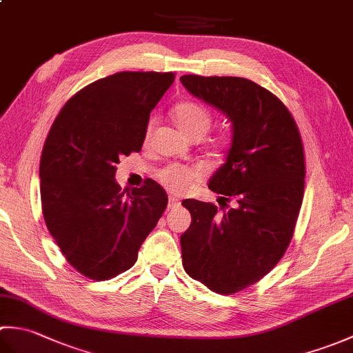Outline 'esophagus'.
<instances>
[{
    "label": "esophagus",
    "mask_w": 353,
    "mask_h": 353,
    "mask_svg": "<svg viewBox=\"0 0 353 353\" xmlns=\"http://www.w3.org/2000/svg\"><path fill=\"white\" fill-rule=\"evenodd\" d=\"M179 205H181V201H179V199L176 196H170L168 197V209H174Z\"/></svg>",
    "instance_id": "obj_1"
}]
</instances>
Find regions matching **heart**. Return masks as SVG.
Instances as JSON below:
<instances>
[{"label":"heart","instance_id":"1","mask_svg":"<svg viewBox=\"0 0 353 353\" xmlns=\"http://www.w3.org/2000/svg\"><path fill=\"white\" fill-rule=\"evenodd\" d=\"M174 123L186 138H201L208 133L212 124V115L206 108L197 103H181L172 110ZM153 130V121H150L145 130L148 138ZM161 182L174 192H183L192 183L201 179V170L196 167H182V165H170L159 172Z\"/></svg>","mask_w":353,"mask_h":353}]
</instances>
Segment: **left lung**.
I'll return each instance as SVG.
<instances>
[{
    "label": "left lung",
    "mask_w": 353,
    "mask_h": 353,
    "mask_svg": "<svg viewBox=\"0 0 353 353\" xmlns=\"http://www.w3.org/2000/svg\"><path fill=\"white\" fill-rule=\"evenodd\" d=\"M191 95L226 115V161L209 179L212 203L183 200L191 226L181 235L182 264L220 294L258 282L283 256L302 206L305 157L301 133L285 104L243 77L182 76Z\"/></svg>",
    "instance_id": "obj_1"
}]
</instances>
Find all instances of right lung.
I'll list each match as a JSON object with an SVG mask.
<instances>
[{"instance_id": "obj_1", "label": "right lung", "mask_w": 353, "mask_h": 353, "mask_svg": "<svg viewBox=\"0 0 353 353\" xmlns=\"http://www.w3.org/2000/svg\"><path fill=\"white\" fill-rule=\"evenodd\" d=\"M174 81L172 72H117L81 89L65 104L41 156L45 223L70 264L89 279L129 270L168 203L145 181L121 191L119 157L139 152L150 112Z\"/></svg>"}]
</instances>
